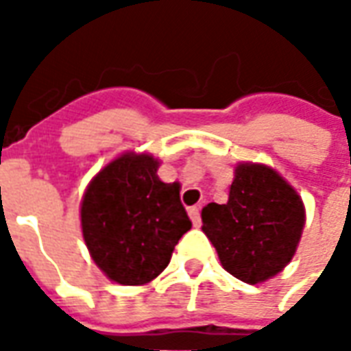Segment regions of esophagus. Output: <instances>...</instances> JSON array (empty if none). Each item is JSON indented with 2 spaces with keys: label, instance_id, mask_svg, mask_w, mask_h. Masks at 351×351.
I'll list each match as a JSON object with an SVG mask.
<instances>
[{
  "label": "esophagus",
  "instance_id": "esophagus-1",
  "mask_svg": "<svg viewBox=\"0 0 351 351\" xmlns=\"http://www.w3.org/2000/svg\"><path fill=\"white\" fill-rule=\"evenodd\" d=\"M188 214H190L191 223H193L195 228H199V226H201V213H199L197 206H191V208H188Z\"/></svg>",
  "mask_w": 351,
  "mask_h": 351
}]
</instances>
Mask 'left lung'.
<instances>
[{
  "mask_svg": "<svg viewBox=\"0 0 351 351\" xmlns=\"http://www.w3.org/2000/svg\"><path fill=\"white\" fill-rule=\"evenodd\" d=\"M201 220L221 267L246 284H261L293 259L306 213L301 195L278 171L243 161L235 167L228 203L203 206Z\"/></svg>",
  "mask_w": 351,
  "mask_h": 351,
  "instance_id": "1",
  "label": "left lung"
}]
</instances>
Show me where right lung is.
<instances>
[{"label":"right lung","instance_id":"obj_1","mask_svg":"<svg viewBox=\"0 0 351 351\" xmlns=\"http://www.w3.org/2000/svg\"><path fill=\"white\" fill-rule=\"evenodd\" d=\"M160 160L123 152L88 184L80 201V228L108 280L145 286L160 276L191 221L180 203V184L158 176Z\"/></svg>","mask_w":351,"mask_h":351}]
</instances>
